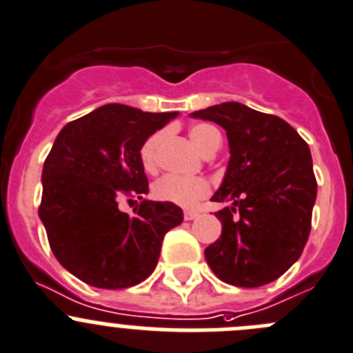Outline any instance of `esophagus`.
<instances>
[{
	"mask_svg": "<svg viewBox=\"0 0 353 353\" xmlns=\"http://www.w3.org/2000/svg\"><path fill=\"white\" fill-rule=\"evenodd\" d=\"M196 216H199L196 210H184V219H186V221H192V219H195Z\"/></svg>",
	"mask_w": 353,
	"mask_h": 353,
	"instance_id": "obj_1",
	"label": "esophagus"
}]
</instances>
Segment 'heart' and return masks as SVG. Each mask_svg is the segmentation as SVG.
I'll return each instance as SVG.
<instances>
[{"mask_svg":"<svg viewBox=\"0 0 353 353\" xmlns=\"http://www.w3.org/2000/svg\"><path fill=\"white\" fill-rule=\"evenodd\" d=\"M190 139L193 141L200 153L205 154L210 148L221 143V134L209 123L193 125L190 130ZM161 141V134H153L143 143L139 150L141 163L144 170L153 172L157 169V151ZM210 193V184L203 177H186L167 174L153 184V196L160 202L174 203L179 207H195L200 200Z\"/></svg>","mask_w":353,"mask_h":353,"instance_id":"b5f03b06","label":"heart"}]
</instances>
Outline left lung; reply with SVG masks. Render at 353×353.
Returning a JSON list of instances; mask_svg holds the SVG:
<instances>
[{"mask_svg": "<svg viewBox=\"0 0 353 353\" xmlns=\"http://www.w3.org/2000/svg\"><path fill=\"white\" fill-rule=\"evenodd\" d=\"M226 130L230 161L214 202L221 236L205 249L217 279L259 288L288 272L306 245L317 199L308 144L273 114L240 102H223L192 113Z\"/></svg>", "mask_w": 353, "mask_h": 353, "instance_id": "1", "label": "left lung"}]
</instances>
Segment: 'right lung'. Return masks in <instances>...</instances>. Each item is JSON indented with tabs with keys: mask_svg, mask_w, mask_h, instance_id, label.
<instances>
[{
	"mask_svg": "<svg viewBox=\"0 0 353 353\" xmlns=\"http://www.w3.org/2000/svg\"><path fill=\"white\" fill-rule=\"evenodd\" d=\"M176 117L106 104L59 132L43 163L39 219L57 261L85 284L125 289L146 281L165 233L183 223L181 207L143 199L139 158L144 141ZM136 198L134 214L121 213L119 202Z\"/></svg>",
	"mask_w": 353,
	"mask_h": 353,
	"instance_id": "add662e5",
	"label": "right lung"
}]
</instances>
